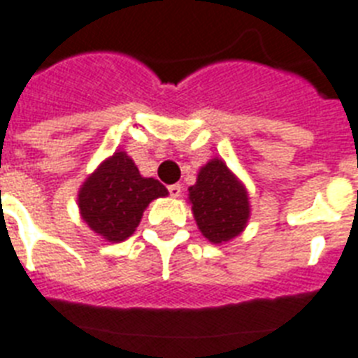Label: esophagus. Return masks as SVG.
<instances>
[{"label": "esophagus", "instance_id": "1", "mask_svg": "<svg viewBox=\"0 0 358 358\" xmlns=\"http://www.w3.org/2000/svg\"><path fill=\"white\" fill-rule=\"evenodd\" d=\"M169 194L171 196H173V199H178L180 194H182V185L180 184H173V185H169Z\"/></svg>", "mask_w": 358, "mask_h": 358}]
</instances>
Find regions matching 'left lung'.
Returning a JSON list of instances; mask_svg holds the SVG:
<instances>
[{
	"label": "left lung",
	"instance_id": "left-lung-1",
	"mask_svg": "<svg viewBox=\"0 0 358 358\" xmlns=\"http://www.w3.org/2000/svg\"><path fill=\"white\" fill-rule=\"evenodd\" d=\"M194 220L206 239L219 245L234 239L246 226L250 208L245 187L220 159H211L189 189Z\"/></svg>",
	"mask_w": 358,
	"mask_h": 358
}]
</instances>
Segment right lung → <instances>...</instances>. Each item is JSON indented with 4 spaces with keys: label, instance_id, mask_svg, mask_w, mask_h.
I'll use <instances>...</instances> for the list:
<instances>
[{
    "label": "right lung",
    "instance_id": "obj_1",
    "mask_svg": "<svg viewBox=\"0 0 358 358\" xmlns=\"http://www.w3.org/2000/svg\"><path fill=\"white\" fill-rule=\"evenodd\" d=\"M165 194V185L143 178L127 154L115 152L84 182L78 208L95 234L108 243H121L138 228L149 202Z\"/></svg>",
    "mask_w": 358,
    "mask_h": 358
}]
</instances>
